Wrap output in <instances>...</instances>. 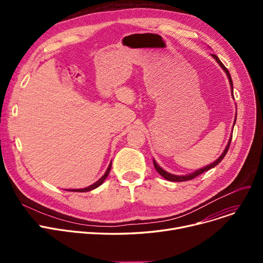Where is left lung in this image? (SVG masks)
Returning a JSON list of instances; mask_svg holds the SVG:
<instances>
[{"instance_id":"1","label":"left lung","mask_w":263,"mask_h":263,"mask_svg":"<svg viewBox=\"0 0 263 263\" xmlns=\"http://www.w3.org/2000/svg\"><path fill=\"white\" fill-rule=\"evenodd\" d=\"M212 57L214 58V60L219 64V66L222 67V68L224 69V71L226 72V74H227V77H228V79H229V83H230V86H231V92H232V91H233V84H232V80H231V77H230V73H229V71H228V69L223 65L222 62L219 61V59L216 57V55L212 54ZM232 95H233V92H232ZM236 119H237V117H236ZM236 119H234V123H236ZM234 123H233V124H234ZM231 136H232V135H231ZM230 143H231V139L229 140V142H228V144H227V146H226V148H225V150H224V153H223L222 155H220V157H219L215 162H213V163H211V164H209V165H206V166H204V167H202V168H200V170H198V171H196V172H194V173H192V174H190V175H185V176H176V175H172V174H170V173H167V172H165L163 168H161V167L159 166V165H158V163L154 160L155 168L157 170V172H158L163 178H165V179H166V180H168V181L182 182V181L192 180V179H194L195 177L199 176L200 174H202V173H204V172H206V171H209V170L215 167L216 165L224 159V157H225L226 154L228 153V149H229Z\"/></svg>"}]
</instances>
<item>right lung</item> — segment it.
Wrapping results in <instances>:
<instances>
[{
	"label": "right lung",
	"mask_w": 263,
	"mask_h": 263,
	"mask_svg": "<svg viewBox=\"0 0 263 263\" xmlns=\"http://www.w3.org/2000/svg\"><path fill=\"white\" fill-rule=\"evenodd\" d=\"M110 166H112V162H110V164L108 165V167H107V170H106L105 174H104V175L99 179L98 181L95 182L93 184H91V185H89V186H87V187H85V189H79V190H67V191H70V192H89V191H91V190H93V189H96V187L100 186V185L104 182V180L106 179V177L108 176L109 171H110Z\"/></svg>",
	"instance_id": "1"
}]
</instances>
